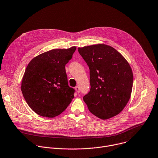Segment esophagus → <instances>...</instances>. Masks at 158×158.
I'll list each match as a JSON object with an SVG mask.
<instances>
[{
    "instance_id": "34e87169",
    "label": "esophagus",
    "mask_w": 158,
    "mask_h": 158,
    "mask_svg": "<svg viewBox=\"0 0 158 158\" xmlns=\"http://www.w3.org/2000/svg\"><path fill=\"white\" fill-rule=\"evenodd\" d=\"M75 90H76V92H77V93H79V92H80V89H79V87L76 86V87H75Z\"/></svg>"
}]
</instances>
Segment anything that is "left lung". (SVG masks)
I'll list each match as a JSON object with an SVG mask.
<instances>
[{
    "label": "left lung",
    "mask_w": 158,
    "mask_h": 158,
    "mask_svg": "<svg viewBox=\"0 0 158 158\" xmlns=\"http://www.w3.org/2000/svg\"><path fill=\"white\" fill-rule=\"evenodd\" d=\"M90 69V90L84 97L89 110L102 120L119 114L128 102L133 75L127 60L103 43L78 48Z\"/></svg>",
    "instance_id": "1"
}]
</instances>
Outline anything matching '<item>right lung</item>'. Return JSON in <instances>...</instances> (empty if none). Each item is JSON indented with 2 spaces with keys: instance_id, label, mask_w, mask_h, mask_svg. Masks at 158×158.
I'll return each mask as SVG.
<instances>
[{
  "instance_id": "add662e5",
  "label": "right lung",
  "mask_w": 158,
  "mask_h": 158,
  "mask_svg": "<svg viewBox=\"0 0 158 158\" xmlns=\"http://www.w3.org/2000/svg\"><path fill=\"white\" fill-rule=\"evenodd\" d=\"M76 46L55 49L33 58L24 73L21 90L29 107L38 115L53 118L63 112L74 98L68 85L66 64Z\"/></svg>"
}]
</instances>
